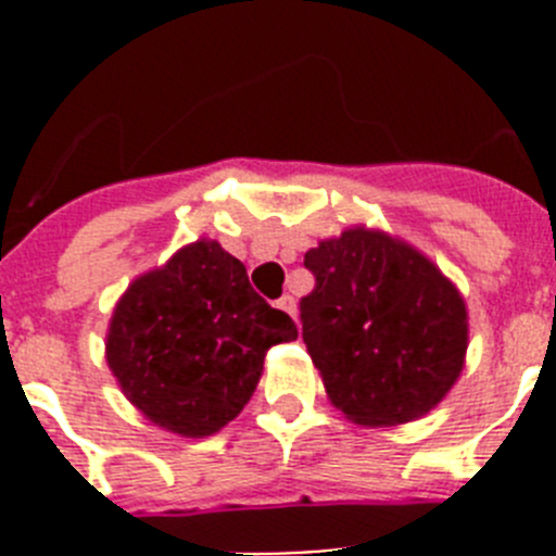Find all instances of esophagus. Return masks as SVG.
Here are the masks:
<instances>
[{"label":"esophagus","instance_id":"obj_1","mask_svg":"<svg viewBox=\"0 0 556 556\" xmlns=\"http://www.w3.org/2000/svg\"><path fill=\"white\" fill-rule=\"evenodd\" d=\"M275 306L281 308V312H287L292 320H298V303H294L292 294H283V298H278V301H275Z\"/></svg>","mask_w":556,"mask_h":556}]
</instances>
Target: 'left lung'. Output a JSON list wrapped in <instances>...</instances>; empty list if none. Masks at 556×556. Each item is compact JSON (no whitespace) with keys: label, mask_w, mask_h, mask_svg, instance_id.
Returning <instances> with one entry per match:
<instances>
[{"label":"left lung","mask_w":556,"mask_h":556,"mask_svg":"<svg viewBox=\"0 0 556 556\" xmlns=\"http://www.w3.org/2000/svg\"><path fill=\"white\" fill-rule=\"evenodd\" d=\"M303 342L333 406L362 426L424 417L462 372L468 312L434 264L378 230L308 250Z\"/></svg>","instance_id":"1"}]
</instances>
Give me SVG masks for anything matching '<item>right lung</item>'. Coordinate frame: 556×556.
<instances>
[{"label":"right lung","mask_w":556,"mask_h":556,"mask_svg":"<svg viewBox=\"0 0 556 556\" xmlns=\"http://www.w3.org/2000/svg\"><path fill=\"white\" fill-rule=\"evenodd\" d=\"M294 337L292 317L250 287L244 264L200 239L116 303L108 365L147 420L208 437L244 409L269 348Z\"/></svg>","instance_id":"add662e5"}]
</instances>
